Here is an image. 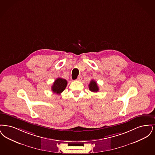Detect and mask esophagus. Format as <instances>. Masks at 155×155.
I'll return each mask as SVG.
<instances>
[{"label": "esophagus", "instance_id": "34e87169", "mask_svg": "<svg viewBox=\"0 0 155 155\" xmlns=\"http://www.w3.org/2000/svg\"><path fill=\"white\" fill-rule=\"evenodd\" d=\"M81 79H82V77H81V76H78V79H76V81H81Z\"/></svg>", "mask_w": 155, "mask_h": 155}]
</instances>
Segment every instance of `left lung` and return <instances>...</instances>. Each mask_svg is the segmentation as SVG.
<instances>
[{"label": "left lung", "mask_w": 155, "mask_h": 155, "mask_svg": "<svg viewBox=\"0 0 155 155\" xmlns=\"http://www.w3.org/2000/svg\"><path fill=\"white\" fill-rule=\"evenodd\" d=\"M88 87H89V90L92 92H97L99 90L98 85L96 81L94 80H91L90 82V84H88Z\"/></svg>", "instance_id": "left-lung-1"}]
</instances>
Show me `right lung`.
<instances>
[{
    "label": "right lung",
    "mask_w": 155,
    "mask_h": 155,
    "mask_svg": "<svg viewBox=\"0 0 155 155\" xmlns=\"http://www.w3.org/2000/svg\"><path fill=\"white\" fill-rule=\"evenodd\" d=\"M67 81L62 78H57L54 81L51 90L54 93L60 94L65 89L67 86Z\"/></svg>",
    "instance_id": "obj_1"
}]
</instances>
